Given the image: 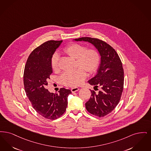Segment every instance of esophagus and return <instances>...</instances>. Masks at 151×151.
<instances>
[{"instance_id":"obj_1","label":"esophagus","mask_w":151,"mask_h":151,"mask_svg":"<svg viewBox=\"0 0 151 151\" xmlns=\"http://www.w3.org/2000/svg\"><path fill=\"white\" fill-rule=\"evenodd\" d=\"M79 90V89L78 87H73V88H71V91L73 93V92H76V91H78Z\"/></svg>"}]
</instances>
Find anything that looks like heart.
<instances>
[{
    "instance_id": "heart-1",
    "label": "heart",
    "mask_w": 151,
    "mask_h": 151,
    "mask_svg": "<svg viewBox=\"0 0 151 151\" xmlns=\"http://www.w3.org/2000/svg\"><path fill=\"white\" fill-rule=\"evenodd\" d=\"M63 52L68 56L76 59V66L78 68L73 72H65L61 75V83L68 87L81 85L85 79V71L90 74L95 72L100 64L101 55L96 48L87 49L83 45L72 43L64 47ZM51 66L53 71L59 70V58L57 53H54L51 57Z\"/></svg>"
}]
</instances>
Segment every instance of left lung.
<instances>
[{
	"label": "left lung",
	"mask_w": 151,
	"mask_h": 151,
	"mask_svg": "<svg viewBox=\"0 0 151 151\" xmlns=\"http://www.w3.org/2000/svg\"><path fill=\"white\" fill-rule=\"evenodd\" d=\"M76 41L91 43L101 55V63L97 74L88 81L100 90H91V96L86 103L87 111L94 116L102 117L110 113L118 105L124 89V72L122 64L116 50L102 40L90 37L75 39Z\"/></svg>",
	"instance_id": "8db88e82"
}]
</instances>
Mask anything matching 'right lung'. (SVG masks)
Listing matches in <instances>:
<instances>
[{
	"label": "right lung",
	"mask_w": 151,
	"mask_h": 151,
	"mask_svg": "<svg viewBox=\"0 0 151 151\" xmlns=\"http://www.w3.org/2000/svg\"><path fill=\"white\" fill-rule=\"evenodd\" d=\"M63 40H51L35 48L28 57L24 73V85L26 96L35 111L43 117L56 119L66 111L68 96L72 92L61 88L58 93L47 89L52 73L51 59Z\"/></svg>",
	"instance_id": "1"
}]
</instances>
